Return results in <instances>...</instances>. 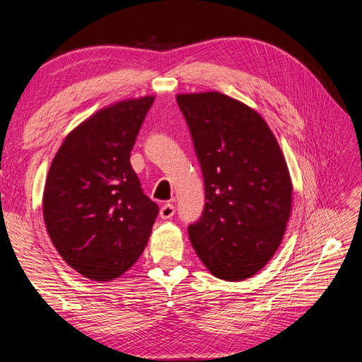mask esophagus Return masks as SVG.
Masks as SVG:
<instances>
[{"label": "esophagus", "mask_w": 362, "mask_h": 362, "mask_svg": "<svg viewBox=\"0 0 362 362\" xmlns=\"http://www.w3.org/2000/svg\"><path fill=\"white\" fill-rule=\"evenodd\" d=\"M175 214V206L172 204H164L160 208V217L161 218H170Z\"/></svg>", "instance_id": "esophagus-1"}]
</instances>
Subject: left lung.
<instances>
[{
  "label": "left lung",
  "instance_id": "left-lung-1",
  "mask_svg": "<svg viewBox=\"0 0 362 362\" xmlns=\"http://www.w3.org/2000/svg\"><path fill=\"white\" fill-rule=\"evenodd\" d=\"M204 184L205 206L189 225L193 249L214 276L243 281L281 245L291 180L278 141L255 110L221 92L178 95Z\"/></svg>",
  "mask_w": 362,
  "mask_h": 362
}]
</instances>
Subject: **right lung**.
<instances>
[{
  "label": "right lung",
  "mask_w": 362,
  "mask_h": 362,
  "mask_svg": "<svg viewBox=\"0 0 362 362\" xmlns=\"http://www.w3.org/2000/svg\"><path fill=\"white\" fill-rule=\"evenodd\" d=\"M154 96L96 112L64 139L43 192L52 245L83 276L112 281L144 252L158 214L140 187L129 152Z\"/></svg>",
  "instance_id": "obj_1"
}]
</instances>
